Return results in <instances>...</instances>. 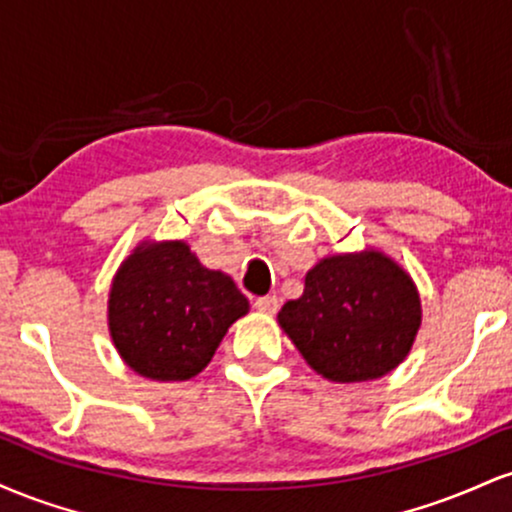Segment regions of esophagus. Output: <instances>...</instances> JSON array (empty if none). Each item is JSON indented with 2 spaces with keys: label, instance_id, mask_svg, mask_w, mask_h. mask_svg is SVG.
Returning <instances> with one entry per match:
<instances>
[{
  "label": "esophagus",
  "instance_id": "obj_1",
  "mask_svg": "<svg viewBox=\"0 0 512 512\" xmlns=\"http://www.w3.org/2000/svg\"><path fill=\"white\" fill-rule=\"evenodd\" d=\"M255 308L260 310L262 315H274L279 310V298L276 296H262L255 301Z\"/></svg>",
  "mask_w": 512,
  "mask_h": 512
}]
</instances>
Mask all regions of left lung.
Returning a JSON list of instances; mask_svg holds the SVG:
<instances>
[{
  "label": "left lung",
  "mask_w": 512,
  "mask_h": 512,
  "mask_svg": "<svg viewBox=\"0 0 512 512\" xmlns=\"http://www.w3.org/2000/svg\"><path fill=\"white\" fill-rule=\"evenodd\" d=\"M310 368L332 383H366L395 370L421 327V298L407 269L383 250L322 257L303 296L276 315Z\"/></svg>",
  "instance_id": "obj_1"
}]
</instances>
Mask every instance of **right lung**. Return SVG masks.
<instances>
[{"instance_id":"add662e5","label":"right lung","mask_w":512,"mask_h":512,"mask_svg":"<svg viewBox=\"0 0 512 512\" xmlns=\"http://www.w3.org/2000/svg\"><path fill=\"white\" fill-rule=\"evenodd\" d=\"M248 310L236 281L204 267L185 240H142L113 276L108 330L134 373L175 383L202 373Z\"/></svg>"}]
</instances>
